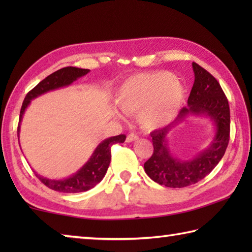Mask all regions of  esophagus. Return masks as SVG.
I'll return each instance as SVG.
<instances>
[{
	"label": "esophagus",
	"instance_id": "1",
	"mask_svg": "<svg viewBox=\"0 0 252 252\" xmlns=\"http://www.w3.org/2000/svg\"><path fill=\"white\" fill-rule=\"evenodd\" d=\"M135 140H138V135L134 133H130L126 136V142H133Z\"/></svg>",
	"mask_w": 252,
	"mask_h": 252
}]
</instances>
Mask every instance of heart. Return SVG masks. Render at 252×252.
Here are the masks:
<instances>
[{
    "mask_svg": "<svg viewBox=\"0 0 252 252\" xmlns=\"http://www.w3.org/2000/svg\"><path fill=\"white\" fill-rule=\"evenodd\" d=\"M185 88L168 71L130 76L118 89L116 104L125 114H136L139 125L152 131L171 122L180 110Z\"/></svg>",
    "mask_w": 252,
    "mask_h": 252,
    "instance_id": "obj_1",
    "label": "heart"
}]
</instances>
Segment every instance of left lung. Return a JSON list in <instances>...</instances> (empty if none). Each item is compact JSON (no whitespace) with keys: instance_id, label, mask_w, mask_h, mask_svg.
I'll list each match as a JSON object with an SVG mask.
<instances>
[{"instance_id":"1","label":"left lung","mask_w":252,"mask_h":252,"mask_svg":"<svg viewBox=\"0 0 252 252\" xmlns=\"http://www.w3.org/2000/svg\"><path fill=\"white\" fill-rule=\"evenodd\" d=\"M194 83L188 97V106L169 126L152 131L153 153L144 163V171L153 181L168 188H183L197 183L208 176L225 152L230 134V109L227 96L216 78L192 62ZM188 115L208 116L216 127L215 136L208 148L190 159H178L168 147L167 134Z\"/></svg>"}]
</instances>
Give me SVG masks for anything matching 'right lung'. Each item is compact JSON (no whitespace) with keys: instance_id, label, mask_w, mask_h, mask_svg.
I'll return each mask as SVG.
<instances>
[{"instance_id":"right-lung-1","label":"right lung","mask_w":252,"mask_h":252,"mask_svg":"<svg viewBox=\"0 0 252 252\" xmlns=\"http://www.w3.org/2000/svg\"><path fill=\"white\" fill-rule=\"evenodd\" d=\"M89 72H90V70L88 69L66 66L63 67V69L55 71L54 73L50 74L49 76H46V78L44 80H42L35 88H33L32 90L28 93L27 96H25L22 108H21L18 126V139L20 136V126L21 121H22L23 114L32 100L49 91L57 90V89L63 87H69V85L73 83L74 81L81 78V76L88 74ZM126 136L125 134H120L116 136H111V138L103 140V141L95 148V150L93 151L92 156L90 157V159L87 161V163L69 178L54 180V179H48L42 177L35 172L36 177L40 179V181L42 183H44L46 187L50 188V189L59 191V192L78 193L90 190L92 188H94L97 183L104 178L106 171H108L111 161V147H112L114 143H123L126 141Z\"/></svg>"}]
</instances>
